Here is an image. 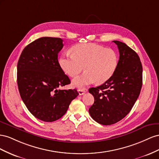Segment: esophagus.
<instances>
[{"mask_svg": "<svg viewBox=\"0 0 159 159\" xmlns=\"http://www.w3.org/2000/svg\"><path fill=\"white\" fill-rule=\"evenodd\" d=\"M78 92L79 95H83L86 93V90L84 89H78Z\"/></svg>", "mask_w": 159, "mask_h": 159, "instance_id": "34e87169", "label": "esophagus"}]
</instances>
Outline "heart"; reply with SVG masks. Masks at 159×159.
Returning <instances> with one entry per match:
<instances>
[{"label":"heart","mask_w":159,"mask_h":159,"mask_svg":"<svg viewBox=\"0 0 159 159\" xmlns=\"http://www.w3.org/2000/svg\"><path fill=\"white\" fill-rule=\"evenodd\" d=\"M62 69L74 77L83 70L85 72L72 81L75 87L84 89L97 82L104 83L114 75L119 63L118 52L95 43L78 44L72 48V53H63L58 59Z\"/></svg>","instance_id":"obj_1"}]
</instances>
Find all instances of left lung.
<instances>
[{"mask_svg": "<svg viewBox=\"0 0 159 159\" xmlns=\"http://www.w3.org/2000/svg\"><path fill=\"white\" fill-rule=\"evenodd\" d=\"M113 42L120 54L115 73L104 84L89 90L94 98L90 115L103 125L116 123L129 114L143 84V66L137 53L124 43Z\"/></svg>", "mask_w": 159, "mask_h": 159, "instance_id": "obj_1", "label": "left lung"}]
</instances>
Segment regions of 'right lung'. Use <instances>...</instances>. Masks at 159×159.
Masks as SVG:
<instances>
[{
	"label": "right lung",
	"mask_w": 159,
	"mask_h": 159,
	"mask_svg": "<svg viewBox=\"0 0 159 159\" xmlns=\"http://www.w3.org/2000/svg\"><path fill=\"white\" fill-rule=\"evenodd\" d=\"M62 47L60 38H40L27 45L18 61L20 97L31 114L44 122L59 119L79 95L76 89H59L70 83L58 61Z\"/></svg>",
	"instance_id": "right-lung-1"
}]
</instances>
